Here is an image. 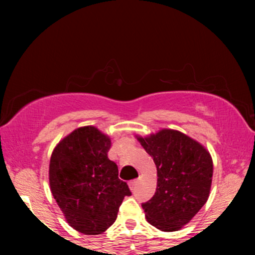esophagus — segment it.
Here are the masks:
<instances>
[{
	"mask_svg": "<svg viewBox=\"0 0 255 255\" xmlns=\"http://www.w3.org/2000/svg\"><path fill=\"white\" fill-rule=\"evenodd\" d=\"M137 183H138V180L130 181V182H128V187H130V189L133 190L134 188H135V186H137Z\"/></svg>",
	"mask_w": 255,
	"mask_h": 255,
	"instance_id": "obj_1",
	"label": "esophagus"
}]
</instances>
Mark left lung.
<instances>
[{"instance_id": "left-lung-1", "label": "left lung", "mask_w": 255, "mask_h": 255, "mask_svg": "<svg viewBox=\"0 0 255 255\" xmlns=\"http://www.w3.org/2000/svg\"><path fill=\"white\" fill-rule=\"evenodd\" d=\"M137 139L153 158L158 173L154 196L141 204L146 219L161 231H177L208 201L214 173L210 153L182 132L169 128Z\"/></svg>"}]
</instances>
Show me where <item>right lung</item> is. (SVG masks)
Masks as SVG:
<instances>
[{"instance_id": "add662e5", "label": "right lung", "mask_w": 255, "mask_h": 255, "mask_svg": "<svg viewBox=\"0 0 255 255\" xmlns=\"http://www.w3.org/2000/svg\"><path fill=\"white\" fill-rule=\"evenodd\" d=\"M111 140L94 127L76 128L55 146L50 187L68 224L85 235H101L117 218L131 191L108 158Z\"/></svg>"}]
</instances>
